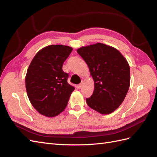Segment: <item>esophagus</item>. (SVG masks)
Masks as SVG:
<instances>
[{
	"label": "esophagus",
	"instance_id": "esophagus-1",
	"mask_svg": "<svg viewBox=\"0 0 157 157\" xmlns=\"http://www.w3.org/2000/svg\"><path fill=\"white\" fill-rule=\"evenodd\" d=\"M83 86V82H82L81 83H80L79 84H78V87L79 88H81V87Z\"/></svg>",
	"mask_w": 157,
	"mask_h": 157
}]
</instances>
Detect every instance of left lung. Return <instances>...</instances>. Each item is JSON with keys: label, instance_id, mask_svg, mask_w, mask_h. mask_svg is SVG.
I'll use <instances>...</instances> for the list:
<instances>
[{"label": "left lung", "instance_id": "left-lung-1", "mask_svg": "<svg viewBox=\"0 0 157 157\" xmlns=\"http://www.w3.org/2000/svg\"><path fill=\"white\" fill-rule=\"evenodd\" d=\"M87 63L94 82L93 94L86 99L88 105L102 115H109L119 107L130 83L127 60L114 47L96 43L77 49Z\"/></svg>", "mask_w": 157, "mask_h": 157}]
</instances>
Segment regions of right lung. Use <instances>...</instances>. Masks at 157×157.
Here are the masks:
<instances>
[{
	"mask_svg": "<svg viewBox=\"0 0 157 157\" xmlns=\"http://www.w3.org/2000/svg\"><path fill=\"white\" fill-rule=\"evenodd\" d=\"M73 48L50 45L37 52L28 67L25 87L32 105L41 115L54 117L64 111L75 87L62 70Z\"/></svg>",
	"mask_w": 157,
	"mask_h": 157,
	"instance_id": "obj_1",
	"label": "right lung"
}]
</instances>
